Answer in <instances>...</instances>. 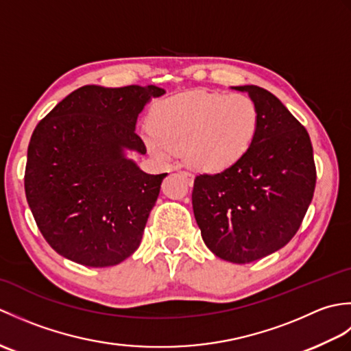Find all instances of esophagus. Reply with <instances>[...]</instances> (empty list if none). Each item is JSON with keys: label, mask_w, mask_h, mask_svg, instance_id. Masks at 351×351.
I'll list each match as a JSON object with an SVG mask.
<instances>
[{"label": "esophagus", "mask_w": 351, "mask_h": 351, "mask_svg": "<svg viewBox=\"0 0 351 351\" xmlns=\"http://www.w3.org/2000/svg\"><path fill=\"white\" fill-rule=\"evenodd\" d=\"M181 175L185 178V180H187V182L189 184H193V180H195V176H193L190 171H187V170H182L181 171Z\"/></svg>", "instance_id": "esophagus-1"}]
</instances>
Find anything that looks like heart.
I'll use <instances>...</instances> for the list:
<instances>
[{"label":"heart","instance_id":"obj_1","mask_svg":"<svg viewBox=\"0 0 351 351\" xmlns=\"http://www.w3.org/2000/svg\"><path fill=\"white\" fill-rule=\"evenodd\" d=\"M258 130L259 110L250 96L197 90L160 102L143 137L161 161L184 149L193 167L220 173L247 155Z\"/></svg>","mask_w":351,"mask_h":351}]
</instances>
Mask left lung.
<instances>
[{
    "label": "left lung",
    "mask_w": 351,
    "mask_h": 351,
    "mask_svg": "<svg viewBox=\"0 0 351 351\" xmlns=\"http://www.w3.org/2000/svg\"><path fill=\"white\" fill-rule=\"evenodd\" d=\"M259 110V130L244 158L221 173L199 175L193 211L206 247L249 264L282 249L299 230L314 197L317 170L304 126L273 93L238 86Z\"/></svg>",
    "instance_id": "obj_1"
}]
</instances>
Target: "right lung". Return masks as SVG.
I'll list each match as a JSON object with an SVG mask.
<instances>
[{
	"label": "right lung",
	"instance_id": "add662e5",
	"mask_svg": "<svg viewBox=\"0 0 351 351\" xmlns=\"http://www.w3.org/2000/svg\"><path fill=\"white\" fill-rule=\"evenodd\" d=\"M156 86H83L37 123L25 196L45 240L86 267H110L140 245L167 173L147 175L123 149L146 154L136 123Z\"/></svg>",
	"mask_w": 351,
	"mask_h": 351
}]
</instances>
